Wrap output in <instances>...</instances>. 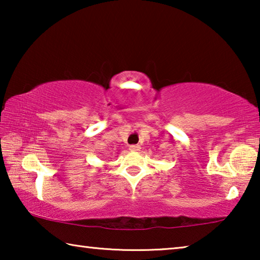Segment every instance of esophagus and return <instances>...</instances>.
I'll list each match as a JSON object with an SVG mask.
<instances>
[{
    "label": "esophagus",
    "instance_id": "34e87169",
    "mask_svg": "<svg viewBox=\"0 0 260 260\" xmlns=\"http://www.w3.org/2000/svg\"><path fill=\"white\" fill-rule=\"evenodd\" d=\"M140 146H139V144H133V146H131L129 147V150L131 151H133V152H135V151H139L140 150Z\"/></svg>",
    "mask_w": 260,
    "mask_h": 260
}]
</instances>
